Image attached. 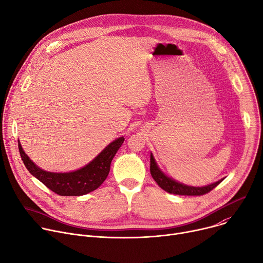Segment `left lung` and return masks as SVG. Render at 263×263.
I'll return each mask as SVG.
<instances>
[{"label": "left lung", "instance_id": "left-lung-1", "mask_svg": "<svg viewBox=\"0 0 263 263\" xmlns=\"http://www.w3.org/2000/svg\"><path fill=\"white\" fill-rule=\"evenodd\" d=\"M150 172H151L153 179L156 181V183L162 190H164L165 192H168L170 194H176V195H186V196L204 195V194L209 193L210 191H212L215 186H217L222 181V179H221V180H218L216 182L205 185V186H191V185L180 183V182L168 177L164 173H162V171H160L152 153H151V157H150Z\"/></svg>", "mask_w": 263, "mask_h": 263}]
</instances>
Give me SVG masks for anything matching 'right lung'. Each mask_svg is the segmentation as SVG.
Listing matches in <instances>:
<instances>
[{
  "mask_svg": "<svg viewBox=\"0 0 263 263\" xmlns=\"http://www.w3.org/2000/svg\"><path fill=\"white\" fill-rule=\"evenodd\" d=\"M124 140L123 136L115 139L87 165L68 173H53L42 170L24 152L20 141L18 150L22 160L30 174L52 192L61 196H82L97 190L105 181L110 171L111 161Z\"/></svg>",
  "mask_w": 263,
  "mask_h": 263,
  "instance_id": "1",
  "label": "right lung"
}]
</instances>
